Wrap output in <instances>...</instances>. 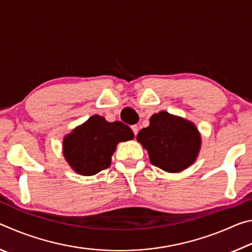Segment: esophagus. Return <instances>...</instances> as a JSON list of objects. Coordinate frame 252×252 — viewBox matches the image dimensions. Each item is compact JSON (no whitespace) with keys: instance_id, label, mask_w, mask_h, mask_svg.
<instances>
[{"instance_id":"1","label":"esophagus","mask_w":252,"mask_h":252,"mask_svg":"<svg viewBox=\"0 0 252 252\" xmlns=\"http://www.w3.org/2000/svg\"><path fill=\"white\" fill-rule=\"evenodd\" d=\"M131 129H132V131H133V133H134V135H136L138 134V132H139V127H138V126H131Z\"/></svg>"}]
</instances>
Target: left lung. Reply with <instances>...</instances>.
I'll return each instance as SVG.
<instances>
[{
	"mask_svg": "<svg viewBox=\"0 0 252 252\" xmlns=\"http://www.w3.org/2000/svg\"><path fill=\"white\" fill-rule=\"evenodd\" d=\"M150 162L167 172H180L197 159L201 136L192 122L165 111L153 114L150 126L136 135Z\"/></svg>",
	"mask_w": 252,
	"mask_h": 252,
	"instance_id": "8db88e82",
	"label": "left lung"
}]
</instances>
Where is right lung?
Instances as JSON below:
<instances>
[{
    "instance_id": "1",
    "label": "right lung",
    "mask_w": 252,
    "mask_h": 252,
    "mask_svg": "<svg viewBox=\"0 0 252 252\" xmlns=\"http://www.w3.org/2000/svg\"><path fill=\"white\" fill-rule=\"evenodd\" d=\"M134 138L129 126L120 121L108 122L92 116L63 140V155L76 173L94 176L110 167L119 142Z\"/></svg>"
}]
</instances>
